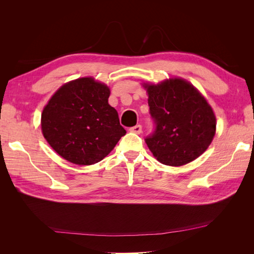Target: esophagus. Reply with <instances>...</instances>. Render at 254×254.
Returning a JSON list of instances; mask_svg holds the SVG:
<instances>
[{
  "instance_id": "34e87169",
  "label": "esophagus",
  "mask_w": 254,
  "mask_h": 254,
  "mask_svg": "<svg viewBox=\"0 0 254 254\" xmlns=\"http://www.w3.org/2000/svg\"><path fill=\"white\" fill-rule=\"evenodd\" d=\"M129 131H130V132H134V133L140 134V133L142 132V126H141V125H135V126L130 128Z\"/></svg>"
}]
</instances>
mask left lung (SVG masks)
<instances>
[{"label": "left lung", "mask_w": 254, "mask_h": 254, "mask_svg": "<svg viewBox=\"0 0 254 254\" xmlns=\"http://www.w3.org/2000/svg\"><path fill=\"white\" fill-rule=\"evenodd\" d=\"M155 131L145 139L159 162L181 166L207 149L216 131L211 106L193 84L182 78L144 83Z\"/></svg>", "instance_id": "1"}]
</instances>
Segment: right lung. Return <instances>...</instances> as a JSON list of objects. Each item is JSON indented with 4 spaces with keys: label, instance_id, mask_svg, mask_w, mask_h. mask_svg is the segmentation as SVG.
<instances>
[{
    "label": "right lung",
    "instance_id": "1",
    "mask_svg": "<svg viewBox=\"0 0 254 254\" xmlns=\"http://www.w3.org/2000/svg\"><path fill=\"white\" fill-rule=\"evenodd\" d=\"M109 96L110 89L93 77L66 82L55 92L42 111L41 129L59 156L91 165L109 155L126 134Z\"/></svg>",
    "mask_w": 254,
    "mask_h": 254
}]
</instances>
